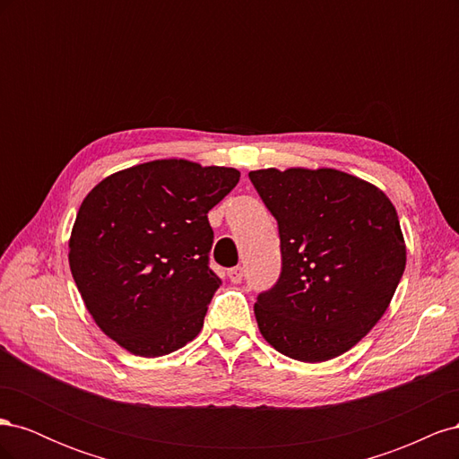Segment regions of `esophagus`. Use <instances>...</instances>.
Instances as JSON below:
<instances>
[{"label":"esophagus","instance_id":"obj_1","mask_svg":"<svg viewBox=\"0 0 459 459\" xmlns=\"http://www.w3.org/2000/svg\"><path fill=\"white\" fill-rule=\"evenodd\" d=\"M228 277H230L231 283H241V280H243V268L238 266V268L228 270Z\"/></svg>","mask_w":459,"mask_h":459}]
</instances>
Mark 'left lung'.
Returning a JSON list of instances; mask_svg holds the SVG:
<instances>
[{
	"label": "left lung",
	"instance_id": "1",
	"mask_svg": "<svg viewBox=\"0 0 459 459\" xmlns=\"http://www.w3.org/2000/svg\"><path fill=\"white\" fill-rule=\"evenodd\" d=\"M277 220L281 273L258 295L262 337L299 362H325L366 337L406 268L396 208L381 189L333 169L255 170Z\"/></svg>",
	"mask_w": 459,
	"mask_h": 459
}]
</instances>
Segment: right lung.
Segmentation results:
<instances>
[{
    "label": "right lung",
    "mask_w": 459,
    "mask_h": 459,
    "mask_svg": "<svg viewBox=\"0 0 459 459\" xmlns=\"http://www.w3.org/2000/svg\"><path fill=\"white\" fill-rule=\"evenodd\" d=\"M239 172L184 159L151 160L105 178L82 201L68 264L107 337L157 358L199 335L220 277L208 268V211Z\"/></svg>",
    "instance_id": "1"
}]
</instances>
